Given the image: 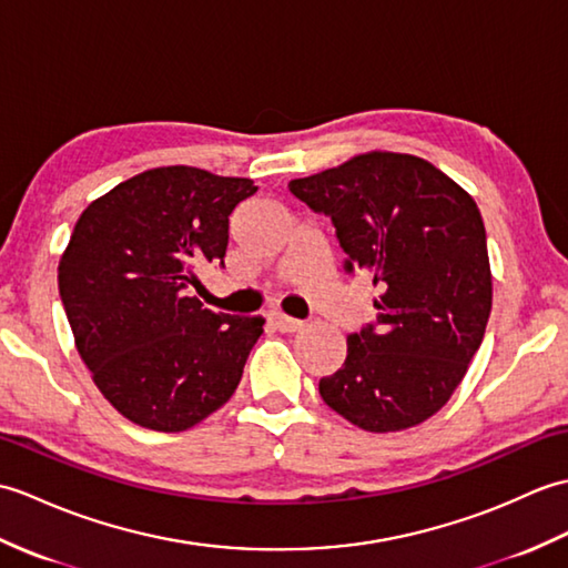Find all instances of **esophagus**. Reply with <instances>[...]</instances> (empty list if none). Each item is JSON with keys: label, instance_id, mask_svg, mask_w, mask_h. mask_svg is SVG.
I'll return each mask as SVG.
<instances>
[{"label": "esophagus", "instance_id": "esophagus-1", "mask_svg": "<svg viewBox=\"0 0 568 568\" xmlns=\"http://www.w3.org/2000/svg\"><path fill=\"white\" fill-rule=\"evenodd\" d=\"M270 323L276 327V331H282V333H296V331H301V327H304V323L296 321V318H288V316H284V313H280V311L270 313Z\"/></svg>", "mask_w": 568, "mask_h": 568}]
</instances>
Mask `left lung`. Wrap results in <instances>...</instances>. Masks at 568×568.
Listing matches in <instances>:
<instances>
[{"label": "left lung", "instance_id": "obj_1", "mask_svg": "<svg viewBox=\"0 0 568 568\" xmlns=\"http://www.w3.org/2000/svg\"><path fill=\"white\" fill-rule=\"evenodd\" d=\"M331 219L347 274L379 288L376 318L347 335L323 400L352 425L396 433L445 406L481 347L490 313L486 231L474 199L430 162L369 153L288 182Z\"/></svg>", "mask_w": 568, "mask_h": 568}]
</instances>
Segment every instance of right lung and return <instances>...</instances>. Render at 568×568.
I'll return each mask as SVG.
<instances>
[{"label":"right lung","mask_w":568,"mask_h":568,"mask_svg":"<svg viewBox=\"0 0 568 568\" xmlns=\"http://www.w3.org/2000/svg\"><path fill=\"white\" fill-rule=\"evenodd\" d=\"M252 180L148 170L84 209L58 267L62 306L97 388L123 418L182 433L241 384L262 316L204 308L189 286L223 267L229 219Z\"/></svg>","instance_id":"right-lung-1"}]
</instances>
